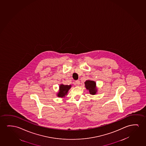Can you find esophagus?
Wrapping results in <instances>:
<instances>
[{"label": "esophagus", "mask_w": 146, "mask_h": 146, "mask_svg": "<svg viewBox=\"0 0 146 146\" xmlns=\"http://www.w3.org/2000/svg\"><path fill=\"white\" fill-rule=\"evenodd\" d=\"M76 84H77V85L80 84V81L79 80H76Z\"/></svg>", "instance_id": "1"}]
</instances>
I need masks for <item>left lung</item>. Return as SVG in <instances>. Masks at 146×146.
Wrapping results in <instances>:
<instances>
[{"mask_svg":"<svg viewBox=\"0 0 146 146\" xmlns=\"http://www.w3.org/2000/svg\"><path fill=\"white\" fill-rule=\"evenodd\" d=\"M85 84V86L87 90H89L90 93L91 95H95L97 92V90L96 87V84L93 80H86Z\"/></svg>","mask_w":146,"mask_h":146,"instance_id":"8db88e82","label":"left lung"}]
</instances>
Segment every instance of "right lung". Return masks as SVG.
Instances as JSON below:
<instances>
[{
  "label": "right lung",
  "instance_id": "add662e5",
  "mask_svg": "<svg viewBox=\"0 0 146 146\" xmlns=\"http://www.w3.org/2000/svg\"><path fill=\"white\" fill-rule=\"evenodd\" d=\"M71 85H64V84H61L60 86V91L58 93V97H65L66 95H67L68 91L70 90V88H71Z\"/></svg>",
  "mask_w": 146,
  "mask_h": 146
}]
</instances>
